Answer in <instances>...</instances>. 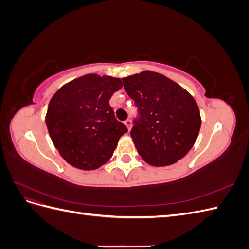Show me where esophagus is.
I'll return each instance as SVG.
<instances>
[{"label":"esophagus","instance_id":"esophagus-1","mask_svg":"<svg viewBox=\"0 0 249 249\" xmlns=\"http://www.w3.org/2000/svg\"><path fill=\"white\" fill-rule=\"evenodd\" d=\"M124 124L126 125V127H127V130H131V127H132V122H131V119H126L125 122H124Z\"/></svg>","mask_w":249,"mask_h":249}]
</instances>
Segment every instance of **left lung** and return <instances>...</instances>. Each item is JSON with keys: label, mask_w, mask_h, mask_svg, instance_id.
<instances>
[{"label": "left lung", "mask_w": 249, "mask_h": 249, "mask_svg": "<svg viewBox=\"0 0 249 249\" xmlns=\"http://www.w3.org/2000/svg\"><path fill=\"white\" fill-rule=\"evenodd\" d=\"M123 82L139 110L131 137L142 159L163 167L184 158L201 125L194 97L175 81L152 71L123 78Z\"/></svg>", "instance_id": "1"}]
</instances>
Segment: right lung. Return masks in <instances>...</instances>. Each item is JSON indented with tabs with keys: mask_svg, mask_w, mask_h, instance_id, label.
I'll list each match as a JSON object with an SVG mask.
<instances>
[{
	"mask_svg": "<svg viewBox=\"0 0 249 249\" xmlns=\"http://www.w3.org/2000/svg\"><path fill=\"white\" fill-rule=\"evenodd\" d=\"M122 80L88 73L66 83L52 96L46 114L50 137L71 166L94 170L106 164L127 132L109 101Z\"/></svg>",
	"mask_w": 249,
	"mask_h": 249,
	"instance_id": "add662e5",
	"label": "right lung"
}]
</instances>
